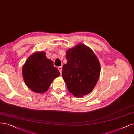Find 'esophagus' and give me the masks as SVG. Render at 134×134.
Instances as JSON below:
<instances>
[{"mask_svg":"<svg viewBox=\"0 0 134 134\" xmlns=\"http://www.w3.org/2000/svg\"><path fill=\"white\" fill-rule=\"evenodd\" d=\"M58 70L60 71V74H62V66L58 67Z\"/></svg>","mask_w":134,"mask_h":134,"instance_id":"34e87169","label":"esophagus"}]
</instances>
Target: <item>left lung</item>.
I'll list each match as a JSON object with an SVG mask.
<instances>
[{
	"instance_id": "1",
	"label": "left lung",
	"mask_w": 134,
	"mask_h": 134,
	"mask_svg": "<svg viewBox=\"0 0 134 134\" xmlns=\"http://www.w3.org/2000/svg\"><path fill=\"white\" fill-rule=\"evenodd\" d=\"M67 63L63 66L62 76L70 93L81 98L91 93L101 71L99 60L89 47L79 44L66 51Z\"/></svg>"
}]
</instances>
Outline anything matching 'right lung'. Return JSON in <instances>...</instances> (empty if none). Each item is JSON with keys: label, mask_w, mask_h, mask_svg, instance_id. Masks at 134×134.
Segmentation results:
<instances>
[{"label": "right lung", "mask_w": 134, "mask_h": 134, "mask_svg": "<svg viewBox=\"0 0 134 134\" xmlns=\"http://www.w3.org/2000/svg\"><path fill=\"white\" fill-rule=\"evenodd\" d=\"M44 51L36 52L27 59L22 74L26 86L36 93H45L55 78L59 76L57 68L46 57Z\"/></svg>", "instance_id": "add662e5"}]
</instances>
